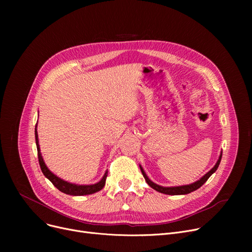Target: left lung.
Here are the masks:
<instances>
[{
    "label": "left lung",
    "mask_w": 252,
    "mask_h": 252,
    "mask_svg": "<svg viewBox=\"0 0 252 252\" xmlns=\"http://www.w3.org/2000/svg\"><path fill=\"white\" fill-rule=\"evenodd\" d=\"M221 155H222V152L220 153V158H219L218 162L216 163V165L213 168H211L206 175H204L200 180H198L197 182H195L193 184L185 185V186H179V187H162V186H159V185H157V184L153 183L152 181H150L149 178L146 176V174H145V171L143 170V168L141 166H140V168H141L142 174H143L145 180H146L147 184L154 190L160 192V193H163V194H168V195H184V194H189V193H191V192H193L197 189H199L202 186V185L208 180V178L218 169V167L220 165V159H221Z\"/></svg>",
    "instance_id": "left-lung-1"
}]
</instances>
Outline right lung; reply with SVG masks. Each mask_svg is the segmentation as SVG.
Instances as JSON below:
<instances>
[{"label": "right lung", "instance_id": "right-lung-1", "mask_svg": "<svg viewBox=\"0 0 252 252\" xmlns=\"http://www.w3.org/2000/svg\"><path fill=\"white\" fill-rule=\"evenodd\" d=\"M34 135H35V143H36V149H37V157H38V163L39 166H41V169L43 171V174L46 178H48L51 183L54 185V186L61 192L68 194V195H73V196H83V195H90V194H94L105 186V182L106 178H107L108 171H106L104 177L102 180L94 185H75V184H70L68 182H65L61 180L60 178L56 177L54 174H52L51 171L48 169L46 166L43 157L41 155V152H39V145H38V140H37V131H36V126L34 130Z\"/></svg>", "mask_w": 252, "mask_h": 252}]
</instances>
